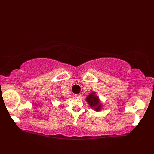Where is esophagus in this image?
<instances>
[{"instance_id":"esophagus-1","label":"esophagus","mask_w":154,"mask_h":154,"mask_svg":"<svg viewBox=\"0 0 154 154\" xmlns=\"http://www.w3.org/2000/svg\"><path fill=\"white\" fill-rule=\"evenodd\" d=\"M75 97L77 98V99H79V98H80V95H79V94H75Z\"/></svg>"}]
</instances>
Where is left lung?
I'll return each instance as SVG.
<instances>
[{
	"instance_id": "left-lung-1",
	"label": "left lung",
	"mask_w": 154,
	"mask_h": 154,
	"mask_svg": "<svg viewBox=\"0 0 154 154\" xmlns=\"http://www.w3.org/2000/svg\"><path fill=\"white\" fill-rule=\"evenodd\" d=\"M86 100L90 106L95 111H100L101 110L102 103H100L99 97L96 95L94 92L91 93L86 98Z\"/></svg>"
}]
</instances>
